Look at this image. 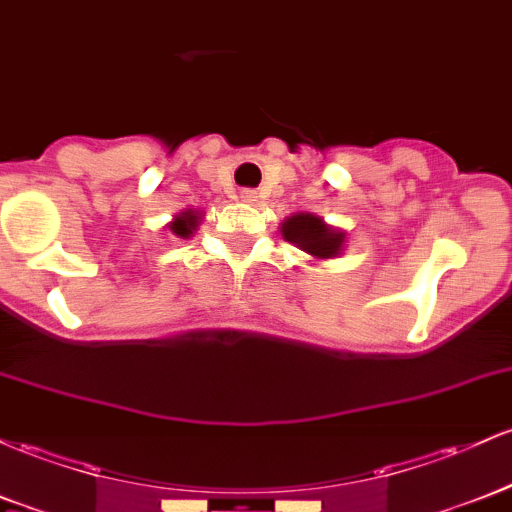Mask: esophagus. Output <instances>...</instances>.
Returning <instances> with one entry per match:
<instances>
[{
  "mask_svg": "<svg viewBox=\"0 0 512 512\" xmlns=\"http://www.w3.org/2000/svg\"><path fill=\"white\" fill-rule=\"evenodd\" d=\"M240 199H243L245 204H257V192L255 189H243V192H240Z\"/></svg>",
  "mask_w": 512,
  "mask_h": 512,
  "instance_id": "1",
  "label": "esophagus"
}]
</instances>
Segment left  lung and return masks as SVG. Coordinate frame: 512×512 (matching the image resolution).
Here are the masks:
<instances>
[{"mask_svg": "<svg viewBox=\"0 0 512 512\" xmlns=\"http://www.w3.org/2000/svg\"><path fill=\"white\" fill-rule=\"evenodd\" d=\"M345 235V230L330 226L316 213H294L282 223V238L286 243L299 247L316 262L340 257L345 250Z\"/></svg>", "mask_w": 512, "mask_h": 512, "instance_id": "obj_1", "label": "left lung"}]
</instances>
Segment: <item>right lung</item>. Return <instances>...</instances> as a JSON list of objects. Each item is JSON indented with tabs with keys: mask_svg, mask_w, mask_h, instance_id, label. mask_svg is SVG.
<instances>
[{
	"mask_svg": "<svg viewBox=\"0 0 512 512\" xmlns=\"http://www.w3.org/2000/svg\"><path fill=\"white\" fill-rule=\"evenodd\" d=\"M201 218H204V213H201V211L184 209L182 213H177V216H174L170 223H167V228H170L172 235L187 240V238H192L196 230H199Z\"/></svg>",
	"mask_w": 512,
	"mask_h": 512,
	"instance_id": "right-lung-1",
	"label": "right lung"
}]
</instances>
